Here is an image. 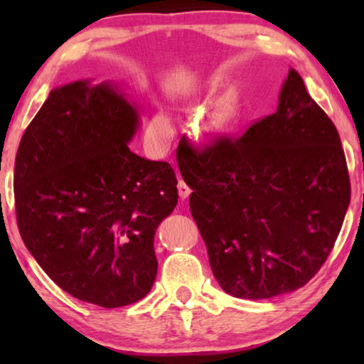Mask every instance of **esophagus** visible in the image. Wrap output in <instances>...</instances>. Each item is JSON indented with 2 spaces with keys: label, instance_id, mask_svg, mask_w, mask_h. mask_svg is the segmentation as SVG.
<instances>
[{
  "label": "esophagus",
  "instance_id": "obj_1",
  "mask_svg": "<svg viewBox=\"0 0 364 364\" xmlns=\"http://www.w3.org/2000/svg\"><path fill=\"white\" fill-rule=\"evenodd\" d=\"M178 194H180L181 199H186V197H189L191 194V188L183 180L178 181Z\"/></svg>",
  "mask_w": 364,
  "mask_h": 364
}]
</instances>
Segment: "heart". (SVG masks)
I'll list each match as a JSON object with an SVG mask.
<instances>
[{"label": "heart", "mask_w": 364, "mask_h": 364, "mask_svg": "<svg viewBox=\"0 0 364 364\" xmlns=\"http://www.w3.org/2000/svg\"><path fill=\"white\" fill-rule=\"evenodd\" d=\"M239 120V101L234 91H228V93L220 97L212 107L210 114L207 117V123L204 127V134L207 139L217 138L220 134L230 130ZM165 119L162 115L157 117V125L162 127Z\"/></svg>", "instance_id": "obj_1"}]
</instances>
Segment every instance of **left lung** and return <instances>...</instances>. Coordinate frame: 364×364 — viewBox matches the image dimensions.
Here are the masks:
<instances>
[{
  "label": "left lung",
  "mask_w": 364,
  "mask_h": 364,
  "mask_svg": "<svg viewBox=\"0 0 364 364\" xmlns=\"http://www.w3.org/2000/svg\"><path fill=\"white\" fill-rule=\"evenodd\" d=\"M183 178L215 279L237 299L305 286L334 247L350 204L341 136L294 69L273 115L242 138L207 147Z\"/></svg>",
  "instance_id": "1"
}]
</instances>
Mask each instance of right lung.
I'll use <instances>...</instances> for the list:
<instances>
[{
	"mask_svg": "<svg viewBox=\"0 0 364 364\" xmlns=\"http://www.w3.org/2000/svg\"><path fill=\"white\" fill-rule=\"evenodd\" d=\"M139 127L120 83L77 80L51 90L16 156L23 244L60 289L104 308L149 294L154 236L178 202L170 164L128 146Z\"/></svg>",
	"mask_w": 364,
	"mask_h": 364,
	"instance_id": "add662e5",
	"label": "right lung"
}]
</instances>
